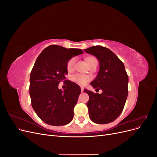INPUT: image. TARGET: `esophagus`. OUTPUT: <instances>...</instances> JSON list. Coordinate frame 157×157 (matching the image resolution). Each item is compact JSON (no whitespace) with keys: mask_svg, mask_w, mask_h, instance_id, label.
I'll list each match as a JSON object with an SVG mask.
<instances>
[{"mask_svg":"<svg viewBox=\"0 0 157 157\" xmlns=\"http://www.w3.org/2000/svg\"><path fill=\"white\" fill-rule=\"evenodd\" d=\"M84 87H81V92H84Z\"/></svg>","mask_w":157,"mask_h":157,"instance_id":"34e87169","label":"esophagus"}]
</instances>
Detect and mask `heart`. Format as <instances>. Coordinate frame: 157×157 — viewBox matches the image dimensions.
<instances>
[{"instance_id":"1","label":"heart","mask_w":157,"mask_h":157,"mask_svg":"<svg viewBox=\"0 0 157 157\" xmlns=\"http://www.w3.org/2000/svg\"><path fill=\"white\" fill-rule=\"evenodd\" d=\"M86 60L87 63L89 65V67L92 65L94 63L98 62L96 58H94V57H88ZM76 61H77V58H76V57H73V58H71L69 59L67 63V69L68 71H72L74 69ZM73 79L74 81L80 85H85L90 80V77L88 76L85 75L76 74L73 75Z\"/></svg>"}]
</instances>
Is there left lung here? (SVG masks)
Masks as SVG:
<instances>
[{
  "instance_id": "left-lung-1",
  "label": "left lung",
  "mask_w": 157,
  "mask_h": 157,
  "mask_svg": "<svg viewBox=\"0 0 157 157\" xmlns=\"http://www.w3.org/2000/svg\"><path fill=\"white\" fill-rule=\"evenodd\" d=\"M84 52L96 56L99 63L96 78L90 84L96 90H102L99 94L86 89L89 117L97 124H107L119 117L124 109L128 96V76L122 61L105 47L92 46Z\"/></svg>"
}]
</instances>
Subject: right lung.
<instances>
[{"label": "right lung", "mask_w": 157, "mask_h": 157, "mask_svg": "<svg viewBox=\"0 0 157 157\" xmlns=\"http://www.w3.org/2000/svg\"><path fill=\"white\" fill-rule=\"evenodd\" d=\"M82 53L80 49L50 45L37 58L31 72L29 94L33 109L46 124L63 126L73 120L81 90L77 84L65 80L67 63ZM61 81L67 85L63 91L58 88Z\"/></svg>", "instance_id": "right-lung-1"}]
</instances>
